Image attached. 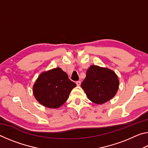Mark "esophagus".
Instances as JSON below:
<instances>
[{"label":"esophagus","mask_w":148,"mask_h":148,"mask_svg":"<svg viewBox=\"0 0 148 148\" xmlns=\"http://www.w3.org/2000/svg\"><path fill=\"white\" fill-rule=\"evenodd\" d=\"M76 85H77V86H79L80 85H81V82H80V81H77L76 82Z\"/></svg>","instance_id":"1"}]
</instances>
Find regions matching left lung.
Listing matches in <instances>:
<instances>
[{
    "label": "left lung",
    "instance_id": "8db88e82",
    "mask_svg": "<svg viewBox=\"0 0 148 148\" xmlns=\"http://www.w3.org/2000/svg\"><path fill=\"white\" fill-rule=\"evenodd\" d=\"M119 84L118 77L113 71L92 65L87 71L81 87L90 101L102 104L116 95Z\"/></svg>",
    "mask_w": 148,
    "mask_h": 148
}]
</instances>
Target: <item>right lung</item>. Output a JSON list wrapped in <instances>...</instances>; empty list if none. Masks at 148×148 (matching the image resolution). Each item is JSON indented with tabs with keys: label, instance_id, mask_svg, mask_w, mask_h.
I'll use <instances>...</instances> for the list:
<instances>
[{
	"label": "right lung",
	"instance_id": "obj_1",
	"mask_svg": "<svg viewBox=\"0 0 148 148\" xmlns=\"http://www.w3.org/2000/svg\"><path fill=\"white\" fill-rule=\"evenodd\" d=\"M76 86L66 72L57 68L39 75L33 86V94L39 103L49 108H58L68 99Z\"/></svg>",
	"mask_w": 148,
	"mask_h": 148
}]
</instances>
